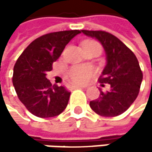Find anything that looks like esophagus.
Listing matches in <instances>:
<instances>
[{"label": "esophagus", "instance_id": "34e87169", "mask_svg": "<svg viewBox=\"0 0 152 152\" xmlns=\"http://www.w3.org/2000/svg\"><path fill=\"white\" fill-rule=\"evenodd\" d=\"M73 89H78V88H85V86H82V85H72Z\"/></svg>", "mask_w": 152, "mask_h": 152}]
</instances>
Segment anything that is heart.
Returning a JSON list of instances; mask_svg holds the SVG:
<instances>
[{"mask_svg":"<svg viewBox=\"0 0 152 152\" xmlns=\"http://www.w3.org/2000/svg\"><path fill=\"white\" fill-rule=\"evenodd\" d=\"M85 44L99 46V45L95 41H85L83 45ZM91 74L92 69L89 66H74L69 69V71L67 72V76L75 83H83L89 79Z\"/></svg>","mask_w":152,"mask_h":152,"instance_id":"obj_1","label":"heart"}]
</instances>
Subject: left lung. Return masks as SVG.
<instances>
[{
  "label": "left lung",
  "mask_w": 152,
  "mask_h": 152,
  "mask_svg": "<svg viewBox=\"0 0 152 152\" xmlns=\"http://www.w3.org/2000/svg\"><path fill=\"white\" fill-rule=\"evenodd\" d=\"M94 38L103 46L106 64L99 83L110 84L106 92L100 91L99 97L90 102L91 108L104 117L123 113L136 100L142 81V73L134 53L118 38L103 31H81Z\"/></svg>",
  "instance_id": "obj_1"
}]
</instances>
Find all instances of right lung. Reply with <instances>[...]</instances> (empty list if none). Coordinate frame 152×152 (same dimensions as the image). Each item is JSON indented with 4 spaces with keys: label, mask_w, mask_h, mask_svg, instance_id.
I'll return each instance as SVG.
<instances>
[{
    "label": "right lung",
    "mask_w": 152,
    "mask_h": 152,
    "mask_svg": "<svg viewBox=\"0 0 152 152\" xmlns=\"http://www.w3.org/2000/svg\"><path fill=\"white\" fill-rule=\"evenodd\" d=\"M79 33L81 31L74 30L43 35L32 41L17 59L13 85L20 101L33 115L54 117L67 107L70 92L63 86L52 85L46 76L66 45Z\"/></svg>",
    "instance_id": "add662e5"
}]
</instances>
